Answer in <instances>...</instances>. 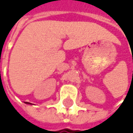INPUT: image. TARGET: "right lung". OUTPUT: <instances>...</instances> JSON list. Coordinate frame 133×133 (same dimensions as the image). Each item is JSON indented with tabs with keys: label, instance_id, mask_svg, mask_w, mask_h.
<instances>
[{
	"label": "right lung",
	"instance_id": "right-lung-1",
	"mask_svg": "<svg viewBox=\"0 0 133 133\" xmlns=\"http://www.w3.org/2000/svg\"><path fill=\"white\" fill-rule=\"evenodd\" d=\"M25 103H26V104H31V103H29V102H25Z\"/></svg>",
	"mask_w": 133,
	"mask_h": 133
}]
</instances>
